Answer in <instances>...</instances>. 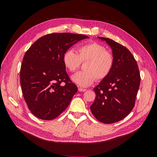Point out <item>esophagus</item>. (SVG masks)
<instances>
[{
  "mask_svg": "<svg viewBox=\"0 0 157 157\" xmlns=\"http://www.w3.org/2000/svg\"><path fill=\"white\" fill-rule=\"evenodd\" d=\"M78 90L79 92H85L86 89H84V88H78Z\"/></svg>",
  "mask_w": 157,
  "mask_h": 157,
  "instance_id": "1",
  "label": "esophagus"
}]
</instances>
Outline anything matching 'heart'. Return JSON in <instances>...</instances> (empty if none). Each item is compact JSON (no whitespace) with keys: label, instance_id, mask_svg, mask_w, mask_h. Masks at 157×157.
<instances>
[{"label":"heart","instance_id":"b5f03b06","mask_svg":"<svg viewBox=\"0 0 157 157\" xmlns=\"http://www.w3.org/2000/svg\"><path fill=\"white\" fill-rule=\"evenodd\" d=\"M78 55L73 49L66 50L63 55L65 67L71 72H75L81 62H87L84 66L85 71L78 72L72 76V80L80 86L91 85L97 79L101 81L109 76L114 65V57L107 52L105 47L96 42L81 46Z\"/></svg>","mask_w":157,"mask_h":157}]
</instances>
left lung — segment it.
Returning a JSON list of instances; mask_svg holds the SVG:
<instances>
[{"label": "left lung", "mask_w": 157, "mask_h": 157, "mask_svg": "<svg viewBox=\"0 0 157 157\" xmlns=\"http://www.w3.org/2000/svg\"><path fill=\"white\" fill-rule=\"evenodd\" d=\"M98 37L111 48L114 65L109 76L94 88L96 97L90 110L97 120L110 124L125 118L134 108L141 76L137 62L126 47Z\"/></svg>", "instance_id": "left-lung-1"}]
</instances>
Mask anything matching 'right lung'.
I'll return each instance as SVG.
<instances>
[{
  "mask_svg": "<svg viewBox=\"0 0 157 157\" xmlns=\"http://www.w3.org/2000/svg\"><path fill=\"white\" fill-rule=\"evenodd\" d=\"M88 38L83 34L52 33L40 37L25 54L20 69L23 98L36 117L52 120L65 110L78 87L70 79L63 55L73 44Z\"/></svg>",
  "mask_w": 157,
  "mask_h": 157,
  "instance_id": "add662e5",
  "label": "right lung"
}]
</instances>
